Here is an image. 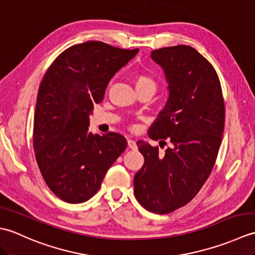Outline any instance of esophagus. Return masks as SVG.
<instances>
[{
    "label": "esophagus",
    "instance_id": "esophagus-1",
    "mask_svg": "<svg viewBox=\"0 0 255 255\" xmlns=\"http://www.w3.org/2000/svg\"><path fill=\"white\" fill-rule=\"evenodd\" d=\"M128 147L130 148V149H132V150H134V149H137V144H136V141H134V140H132V139H130V138H128Z\"/></svg>",
    "mask_w": 255,
    "mask_h": 255
}]
</instances>
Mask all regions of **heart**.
Returning a JSON list of instances; mask_svg holds the SVG:
<instances>
[{"instance_id": "obj_1", "label": "heart", "mask_w": 255, "mask_h": 255, "mask_svg": "<svg viewBox=\"0 0 255 255\" xmlns=\"http://www.w3.org/2000/svg\"><path fill=\"white\" fill-rule=\"evenodd\" d=\"M133 82H134V85H136L137 90L151 89V90L155 91V89H156L155 79L152 77V75L144 73V72H139L137 74H134Z\"/></svg>"}]
</instances>
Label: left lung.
<instances>
[{
    "label": "left lung",
    "instance_id": "obj_1",
    "mask_svg": "<svg viewBox=\"0 0 255 255\" xmlns=\"http://www.w3.org/2000/svg\"><path fill=\"white\" fill-rule=\"evenodd\" d=\"M151 58L164 70L169 99L148 134L171 145L161 154L139 140L144 163L133 187L142 207L163 215L191 202L207 181L223 139L225 103L214 67L193 47L161 48Z\"/></svg>",
    "mask_w": 255,
    "mask_h": 255
}]
</instances>
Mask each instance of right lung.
Masks as SVG:
<instances>
[{
    "label": "right lung",
    "instance_id": "add662e5",
    "mask_svg": "<svg viewBox=\"0 0 255 255\" xmlns=\"http://www.w3.org/2000/svg\"><path fill=\"white\" fill-rule=\"evenodd\" d=\"M138 51L86 41L60 53L44 75L36 103L34 151L48 187L63 202L79 204L94 196L127 147L121 133L89 132V116L104 99L111 79Z\"/></svg>",
    "mask_w": 255,
    "mask_h": 255
}]
</instances>
